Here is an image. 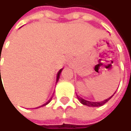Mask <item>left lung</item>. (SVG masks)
I'll list each match as a JSON object with an SVG mask.
<instances>
[{
	"label": "left lung",
	"mask_w": 131,
	"mask_h": 131,
	"mask_svg": "<svg viewBox=\"0 0 131 131\" xmlns=\"http://www.w3.org/2000/svg\"><path fill=\"white\" fill-rule=\"evenodd\" d=\"M114 95H112L111 97H109L108 99H105V100H104V101H102V102H90V101H87V100H85V99H83V98H81V97H80V96H78L77 95V98H78V99H79V101L83 104V105H87V106H90V107H99V106H102V105H103L104 104H105L112 96H113Z\"/></svg>",
	"instance_id": "8db88e82"
}]
</instances>
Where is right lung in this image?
Here are the masks:
<instances>
[{"mask_svg": "<svg viewBox=\"0 0 131 131\" xmlns=\"http://www.w3.org/2000/svg\"><path fill=\"white\" fill-rule=\"evenodd\" d=\"M62 70H63V69H61V70H60L58 71V75H57V82L58 81V80H59V78H60V74H61V73ZM0 71H1V70H0ZM51 99H52V98H51V99H50V100H48V102H46L45 104H44V105H43L42 106H44V105H48V103L50 102V101L51 100ZM38 108H39V107H38Z\"/></svg>", "mask_w": 131, "mask_h": 131, "instance_id": "obj_1", "label": "right lung"}]
</instances>
